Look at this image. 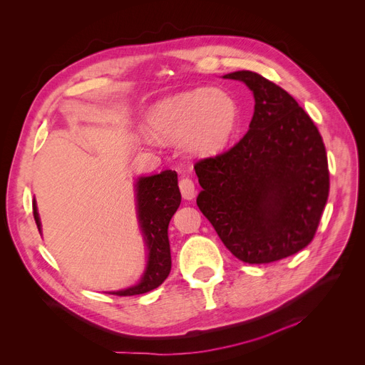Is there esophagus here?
Returning <instances> with one entry per match:
<instances>
[{
    "label": "esophagus",
    "mask_w": 365,
    "mask_h": 365,
    "mask_svg": "<svg viewBox=\"0 0 365 365\" xmlns=\"http://www.w3.org/2000/svg\"><path fill=\"white\" fill-rule=\"evenodd\" d=\"M179 187H180V192H182V197L187 201L193 200L197 195V189H195V183H193L192 179L189 178H183L180 179L179 182Z\"/></svg>",
    "instance_id": "esophagus-1"
}]
</instances>
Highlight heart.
Masks as SVG:
<instances>
[{"label":"heart","mask_w":365,"mask_h":365,"mask_svg":"<svg viewBox=\"0 0 365 365\" xmlns=\"http://www.w3.org/2000/svg\"><path fill=\"white\" fill-rule=\"evenodd\" d=\"M240 110L225 91L195 88L157 101L145 117V129L161 142H179L195 155L225 151L236 135Z\"/></svg>","instance_id":"1"}]
</instances>
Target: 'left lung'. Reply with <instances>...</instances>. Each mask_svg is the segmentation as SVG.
Wrapping results in <instances>:
<instances>
[{
  "instance_id": "left-lung-1",
  "label": "left lung",
  "mask_w": 365,
  "mask_h": 365,
  "mask_svg": "<svg viewBox=\"0 0 365 365\" xmlns=\"http://www.w3.org/2000/svg\"><path fill=\"white\" fill-rule=\"evenodd\" d=\"M223 79L244 82L255 107L250 130L232 150L198 161L197 204L226 248L250 264L304 250L329 197L322 135L292 95L250 70Z\"/></svg>"
}]
</instances>
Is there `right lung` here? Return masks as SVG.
Instances as JSON below:
<instances>
[{
    "label": "right lung",
    "instance_id": "right-lung-1",
    "mask_svg": "<svg viewBox=\"0 0 365 365\" xmlns=\"http://www.w3.org/2000/svg\"><path fill=\"white\" fill-rule=\"evenodd\" d=\"M136 217L139 229L147 247V265L133 286L108 292L117 297H132L147 294L158 287L172 270L170 255L168 223L180 205L182 195L178 185V173L164 170L160 175L142 176L135 182ZM34 217L41 233V218L34 198Z\"/></svg>",
    "mask_w": 365,
    "mask_h": 365
}]
</instances>
